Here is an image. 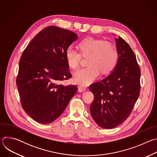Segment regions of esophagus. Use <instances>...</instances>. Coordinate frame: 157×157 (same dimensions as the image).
<instances>
[{"label": "esophagus", "mask_w": 157, "mask_h": 157, "mask_svg": "<svg viewBox=\"0 0 157 157\" xmlns=\"http://www.w3.org/2000/svg\"><path fill=\"white\" fill-rule=\"evenodd\" d=\"M86 90V89L85 87L84 86H78V91L79 93H82V92H84Z\"/></svg>", "instance_id": "esophagus-1"}]
</instances>
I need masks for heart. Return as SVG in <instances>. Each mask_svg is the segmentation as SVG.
Instances as JSON below:
<instances>
[{
	"label": "heart",
	"instance_id": "heart-1",
	"mask_svg": "<svg viewBox=\"0 0 157 157\" xmlns=\"http://www.w3.org/2000/svg\"><path fill=\"white\" fill-rule=\"evenodd\" d=\"M79 48L83 55H89L86 68L75 73L74 81L81 86H87L93 82L99 74L113 70L117 64L118 54L113 44L94 38H87L79 44ZM65 58L68 65L73 69L79 66L81 55L73 47H69L65 52Z\"/></svg>",
	"mask_w": 157,
	"mask_h": 157
}]
</instances>
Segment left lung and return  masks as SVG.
Returning <instances> with one entry per match:
<instances>
[{
	"instance_id": "left-lung-1",
	"label": "left lung",
	"mask_w": 157,
	"mask_h": 157,
	"mask_svg": "<svg viewBox=\"0 0 157 157\" xmlns=\"http://www.w3.org/2000/svg\"><path fill=\"white\" fill-rule=\"evenodd\" d=\"M115 41L118 61L114 70L89 86L94 96L91 116L99 126L107 129L119 126L128 118L140 89V69L135 54L121 37Z\"/></svg>"
}]
</instances>
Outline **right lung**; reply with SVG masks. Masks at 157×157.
<instances>
[{"instance_id": "obj_1", "label": "right lung", "mask_w": 157, "mask_h": 157, "mask_svg": "<svg viewBox=\"0 0 157 157\" xmlns=\"http://www.w3.org/2000/svg\"><path fill=\"white\" fill-rule=\"evenodd\" d=\"M77 38L71 31L48 27L32 40L21 55L16 81L20 102L37 122L55 121L78 91L76 85L59 84L71 77L65 52Z\"/></svg>"}]
</instances>
